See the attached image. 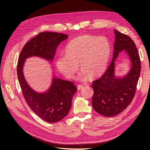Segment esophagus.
<instances>
[{
	"label": "esophagus",
	"instance_id": "obj_1",
	"mask_svg": "<svg viewBox=\"0 0 150 150\" xmlns=\"http://www.w3.org/2000/svg\"><path fill=\"white\" fill-rule=\"evenodd\" d=\"M83 88V86L82 85H78L77 88H78V90H80L82 89Z\"/></svg>",
	"mask_w": 150,
	"mask_h": 150
}]
</instances>
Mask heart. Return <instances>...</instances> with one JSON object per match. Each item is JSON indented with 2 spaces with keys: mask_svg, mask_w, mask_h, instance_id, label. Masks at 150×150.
Instances as JSON below:
<instances>
[{
  "mask_svg": "<svg viewBox=\"0 0 150 150\" xmlns=\"http://www.w3.org/2000/svg\"><path fill=\"white\" fill-rule=\"evenodd\" d=\"M111 53V46L105 37L82 35L67 45L65 54L59 56L56 65L67 78H71L78 69H83L81 78H96L105 70Z\"/></svg>",
  "mask_w": 150,
  "mask_h": 150,
  "instance_id": "b5f03b06",
  "label": "heart"
}]
</instances>
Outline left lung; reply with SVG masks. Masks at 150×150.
I'll return each instance as SVG.
<instances>
[{"label": "left lung", "instance_id": "left-lung-1", "mask_svg": "<svg viewBox=\"0 0 150 150\" xmlns=\"http://www.w3.org/2000/svg\"><path fill=\"white\" fill-rule=\"evenodd\" d=\"M115 41L113 58L105 73L93 82L94 94L92 105L98 113L106 117L116 116L123 112L132 102L141 73V61L134 41L128 35L115 30ZM122 51L129 56L131 69L126 76L114 75L115 61Z\"/></svg>", "mask_w": 150, "mask_h": 150}]
</instances>
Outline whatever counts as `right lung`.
Listing matches in <instances>:
<instances>
[{"instance_id":"right-lung-1","label":"right lung","mask_w":150,"mask_h":150,"mask_svg":"<svg viewBox=\"0 0 150 150\" xmlns=\"http://www.w3.org/2000/svg\"><path fill=\"white\" fill-rule=\"evenodd\" d=\"M68 38V35L62 33H41L27 42L19 56L17 75L24 97L33 112L49 123L57 122L68 115L76 88L71 81L53 76L49 89L38 93L26 81L24 65L26 59L33 56L52 62L58 45Z\"/></svg>"}]
</instances>
